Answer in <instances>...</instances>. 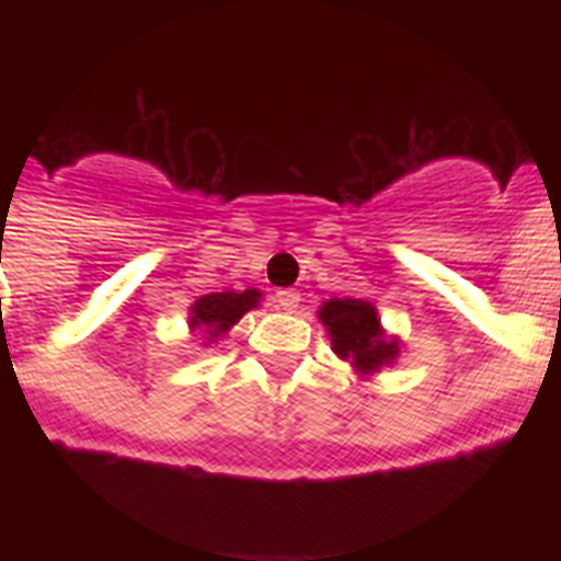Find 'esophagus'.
Returning a JSON list of instances; mask_svg holds the SVG:
<instances>
[{"instance_id": "1", "label": "esophagus", "mask_w": 561, "mask_h": 561, "mask_svg": "<svg viewBox=\"0 0 561 561\" xmlns=\"http://www.w3.org/2000/svg\"><path fill=\"white\" fill-rule=\"evenodd\" d=\"M275 306L280 311H295L300 306V291L295 289H280L275 295Z\"/></svg>"}]
</instances>
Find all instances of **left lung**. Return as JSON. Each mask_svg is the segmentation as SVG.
<instances>
[{
  "label": "left lung",
  "mask_w": 561,
  "mask_h": 561,
  "mask_svg": "<svg viewBox=\"0 0 561 561\" xmlns=\"http://www.w3.org/2000/svg\"><path fill=\"white\" fill-rule=\"evenodd\" d=\"M317 320L329 331L331 351L351 362L354 374L362 379L376 376L399 359L401 340L385 331L379 311L368 300L331 297L317 309Z\"/></svg>",
  "instance_id": "left-lung-1"
}]
</instances>
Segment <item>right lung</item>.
<instances>
[{
    "mask_svg": "<svg viewBox=\"0 0 561 561\" xmlns=\"http://www.w3.org/2000/svg\"><path fill=\"white\" fill-rule=\"evenodd\" d=\"M261 291L257 289H244V291H210V295H202L196 304L191 306V314H187V329L199 331L205 336V345L221 340L232 325L247 314V311L257 309L261 306Z\"/></svg>",
    "mask_w": 561,
    "mask_h": 561,
    "instance_id": "1",
    "label": "right lung"
}]
</instances>
